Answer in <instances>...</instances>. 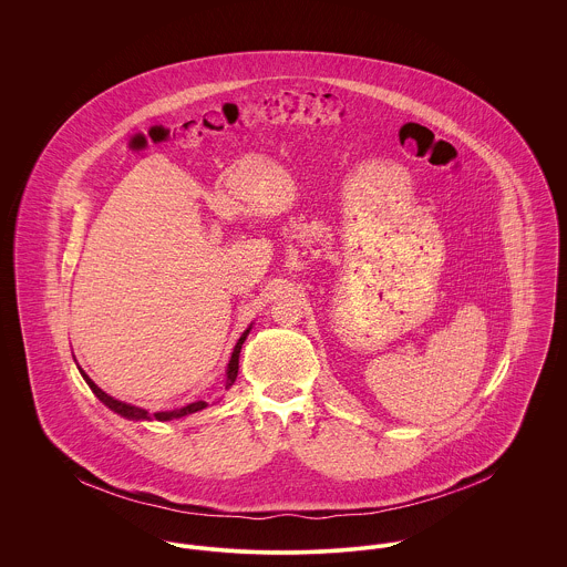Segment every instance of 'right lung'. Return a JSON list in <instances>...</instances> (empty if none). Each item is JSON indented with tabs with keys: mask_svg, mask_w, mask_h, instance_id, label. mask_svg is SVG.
Masks as SVG:
<instances>
[{
	"mask_svg": "<svg viewBox=\"0 0 567 567\" xmlns=\"http://www.w3.org/2000/svg\"><path fill=\"white\" fill-rule=\"evenodd\" d=\"M246 333H248V329L244 331L243 336H240V340H238V344L234 347V353H231V360H229V367H227V389L236 382V378H238V362H240V349H243V342L246 340ZM82 373V371H81ZM82 378H84V382L89 384V389L93 391V395L102 402L104 405H109L113 412H117V414H122V416H126V419H157V421H169V419H181V416H185V414H192V412H196V410H203L207 402H194V404L185 405V408H176V410H165V412H148V410H144V408H137V405L124 404V402H117V400H113L111 395H106L97 384H93L91 382V378H86L84 373H82Z\"/></svg>",
	"mask_w": 567,
	"mask_h": 567,
	"instance_id": "add662e5",
	"label": "right lung"
}]
</instances>
